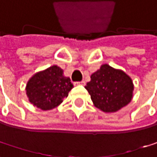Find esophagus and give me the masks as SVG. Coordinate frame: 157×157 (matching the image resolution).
<instances>
[{
    "instance_id": "34e87169",
    "label": "esophagus",
    "mask_w": 157,
    "mask_h": 157,
    "mask_svg": "<svg viewBox=\"0 0 157 157\" xmlns=\"http://www.w3.org/2000/svg\"><path fill=\"white\" fill-rule=\"evenodd\" d=\"M75 85H85V81H78V82H75Z\"/></svg>"
}]
</instances>
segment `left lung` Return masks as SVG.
<instances>
[{
	"mask_svg": "<svg viewBox=\"0 0 157 157\" xmlns=\"http://www.w3.org/2000/svg\"><path fill=\"white\" fill-rule=\"evenodd\" d=\"M95 107L105 113H115L128 105L133 98L134 85L123 70L104 64L90 75L85 86Z\"/></svg>",
	"mask_w": 157,
	"mask_h": 157,
	"instance_id": "obj_1",
	"label": "left lung"
}]
</instances>
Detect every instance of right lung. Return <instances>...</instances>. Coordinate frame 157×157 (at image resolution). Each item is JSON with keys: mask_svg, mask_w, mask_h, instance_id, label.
<instances>
[{"mask_svg": "<svg viewBox=\"0 0 157 157\" xmlns=\"http://www.w3.org/2000/svg\"><path fill=\"white\" fill-rule=\"evenodd\" d=\"M72 88L73 84L68 77L64 76V70L53 65L35 73L28 80L26 93L33 106L47 111L60 105Z\"/></svg>", "mask_w": 157, "mask_h": 157, "instance_id": "1", "label": "right lung"}]
</instances>
